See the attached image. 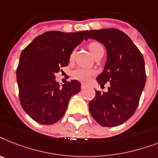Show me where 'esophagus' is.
<instances>
[{"mask_svg": "<svg viewBox=\"0 0 158 158\" xmlns=\"http://www.w3.org/2000/svg\"><path fill=\"white\" fill-rule=\"evenodd\" d=\"M87 87V85H85V84H82L81 85V89H85V88H86Z\"/></svg>", "mask_w": 158, "mask_h": 158, "instance_id": "34e87169", "label": "esophagus"}]
</instances>
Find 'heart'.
<instances>
[{"label": "heart", "instance_id": "heart-1", "mask_svg": "<svg viewBox=\"0 0 158 158\" xmlns=\"http://www.w3.org/2000/svg\"><path fill=\"white\" fill-rule=\"evenodd\" d=\"M89 50L93 56L98 54L100 51H104V48L100 43L98 42H92L89 45ZM73 56V53L71 55V59ZM94 75V72L93 70H89V69H77L74 70L72 73L73 78H75L76 80L86 82L90 79L92 76Z\"/></svg>", "mask_w": 158, "mask_h": 158}]
</instances>
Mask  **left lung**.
Here are the masks:
<instances>
[{
	"label": "left lung",
	"instance_id": "1",
	"mask_svg": "<svg viewBox=\"0 0 158 158\" xmlns=\"http://www.w3.org/2000/svg\"><path fill=\"white\" fill-rule=\"evenodd\" d=\"M89 38L103 44L107 50L104 69L96 81L100 86L110 82L107 92L95 91L89 103V113L101 126L117 127L138 107L146 83L144 59L131 39L118 29L90 30L85 40Z\"/></svg>",
	"mask_w": 158,
	"mask_h": 158
}]
</instances>
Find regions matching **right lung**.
I'll list each match as a JSON object with an SVG mask.
<instances>
[{
    "label": "right lung",
    "mask_w": 158,
    "mask_h": 158,
    "mask_svg": "<svg viewBox=\"0 0 158 158\" xmlns=\"http://www.w3.org/2000/svg\"><path fill=\"white\" fill-rule=\"evenodd\" d=\"M86 32L46 31L21 53L16 71L20 103L35 122L43 125L57 122L66 112L69 99L81 90V83L76 80L60 87L55 73L69 65L70 55Z\"/></svg>",
    "instance_id": "add662e5"
}]
</instances>
